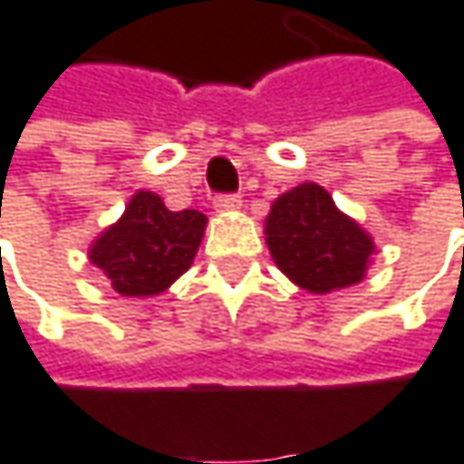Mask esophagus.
<instances>
[{"label": "esophagus", "instance_id": "esophagus-1", "mask_svg": "<svg viewBox=\"0 0 464 464\" xmlns=\"http://www.w3.org/2000/svg\"><path fill=\"white\" fill-rule=\"evenodd\" d=\"M213 208L218 213H235V210L243 208V197H237V194H221V197L213 199Z\"/></svg>", "mask_w": 464, "mask_h": 464}]
</instances>
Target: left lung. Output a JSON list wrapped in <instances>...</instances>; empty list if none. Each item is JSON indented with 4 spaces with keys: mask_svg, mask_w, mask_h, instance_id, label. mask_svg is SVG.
Wrapping results in <instances>:
<instances>
[{
    "mask_svg": "<svg viewBox=\"0 0 464 464\" xmlns=\"http://www.w3.org/2000/svg\"><path fill=\"white\" fill-rule=\"evenodd\" d=\"M265 243L278 270L314 295L361 284L377 251L374 237L317 183H301L270 205Z\"/></svg>",
    "mask_w": 464,
    "mask_h": 464,
    "instance_id": "8db88e82",
    "label": "left lung"
}]
</instances>
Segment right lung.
I'll use <instances>...</instances> for the list:
<instances>
[{
	"instance_id": "obj_1",
	"label": "right lung",
	"mask_w": 464,
	"mask_h": 464,
	"mask_svg": "<svg viewBox=\"0 0 464 464\" xmlns=\"http://www.w3.org/2000/svg\"><path fill=\"white\" fill-rule=\"evenodd\" d=\"M208 216L169 210L155 191H136L125 213L90 243V262L125 298H152L175 284L205 237Z\"/></svg>"
}]
</instances>
